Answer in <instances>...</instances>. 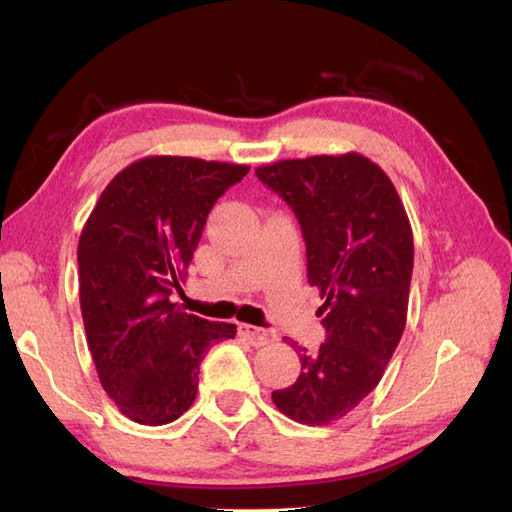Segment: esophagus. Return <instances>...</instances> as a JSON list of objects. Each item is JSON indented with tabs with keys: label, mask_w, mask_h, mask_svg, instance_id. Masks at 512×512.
<instances>
[{
	"label": "esophagus",
	"mask_w": 512,
	"mask_h": 512,
	"mask_svg": "<svg viewBox=\"0 0 512 512\" xmlns=\"http://www.w3.org/2000/svg\"><path fill=\"white\" fill-rule=\"evenodd\" d=\"M239 332H242L246 339L253 343L255 347H262V345H268L275 341V332L273 330H266V328H257V325H248V323H242L239 325Z\"/></svg>",
	"instance_id": "1"
}]
</instances>
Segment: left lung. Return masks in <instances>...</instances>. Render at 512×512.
Listing matches in <instances>:
<instances>
[{"mask_svg":"<svg viewBox=\"0 0 512 512\" xmlns=\"http://www.w3.org/2000/svg\"><path fill=\"white\" fill-rule=\"evenodd\" d=\"M295 211L306 239L328 339L299 347L301 374L273 391L281 413L310 427L347 416L385 374L407 323L413 235L398 191L361 154L310 156L257 167ZM295 347V345H292Z\"/></svg>","mask_w":512,"mask_h":512,"instance_id":"1","label":"left lung"}]
</instances>
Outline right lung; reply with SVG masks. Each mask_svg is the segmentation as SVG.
Instances as JSON below:
<instances>
[{
    "label": "right lung",
    "mask_w": 512,
    "mask_h": 512,
    "mask_svg": "<svg viewBox=\"0 0 512 512\" xmlns=\"http://www.w3.org/2000/svg\"><path fill=\"white\" fill-rule=\"evenodd\" d=\"M250 167L149 156L116 173L85 222L79 299L96 374L123 416L160 427L198 394L209 345L233 323L187 314L169 297L187 275L206 217Z\"/></svg>",
    "instance_id": "right-lung-1"
}]
</instances>
